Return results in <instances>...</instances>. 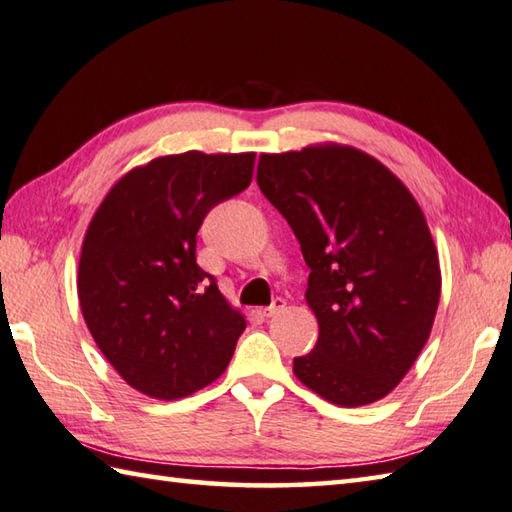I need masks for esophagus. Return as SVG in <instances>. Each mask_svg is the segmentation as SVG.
<instances>
[{"label": "esophagus", "instance_id": "1", "mask_svg": "<svg viewBox=\"0 0 512 512\" xmlns=\"http://www.w3.org/2000/svg\"><path fill=\"white\" fill-rule=\"evenodd\" d=\"M285 305H287V302H285L283 298H276V300L271 302V305L265 309V316H267V318H271V316H278L280 311L285 309Z\"/></svg>", "mask_w": 512, "mask_h": 512}]
</instances>
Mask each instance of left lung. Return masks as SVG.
I'll use <instances>...</instances> for the list:
<instances>
[{"instance_id": "8db88e82", "label": "left lung", "mask_w": 512, "mask_h": 512, "mask_svg": "<svg viewBox=\"0 0 512 512\" xmlns=\"http://www.w3.org/2000/svg\"><path fill=\"white\" fill-rule=\"evenodd\" d=\"M256 181L311 269L318 342L296 378L331 404L389 395L431 336L442 274L422 207L398 176L351 145L260 154Z\"/></svg>"}]
</instances>
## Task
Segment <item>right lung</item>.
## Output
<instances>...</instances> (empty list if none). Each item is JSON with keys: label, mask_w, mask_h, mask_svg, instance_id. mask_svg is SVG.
Returning <instances> with one entry per match:
<instances>
[{"label": "right lung", "mask_w": 512, "mask_h": 512, "mask_svg": "<svg viewBox=\"0 0 512 512\" xmlns=\"http://www.w3.org/2000/svg\"><path fill=\"white\" fill-rule=\"evenodd\" d=\"M254 159L198 150L156 156L110 187L83 236V320L121 378L154 400L214 382L247 327L196 265V234L214 205L252 183Z\"/></svg>", "instance_id": "right-lung-1"}]
</instances>
